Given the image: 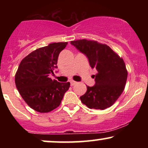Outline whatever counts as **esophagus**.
<instances>
[{
  "label": "esophagus",
  "mask_w": 148,
  "mask_h": 148,
  "mask_svg": "<svg viewBox=\"0 0 148 148\" xmlns=\"http://www.w3.org/2000/svg\"><path fill=\"white\" fill-rule=\"evenodd\" d=\"M77 84V82H76V81H73V80H71V81H70V84H71V86H74V85H75V84Z\"/></svg>",
  "instance_id": "34e87169"
}]
</instances>
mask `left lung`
Instances as JSON below:
<instances>
[{"instance_id": "obj_1", "label": "left lung", "mask_w": 148, "mask_h": 148, "mask_svg": "<svg viewBox=\"0 0 148 148\" xmlns=\"http://www.w3.org/2000/svg\"><path fill=\"white\" fill-rule=\"evenodd\" d=\"M79 51L85 54L92 68L97 73L95 84L87 86V91L80 97L81 102L89 108L104 110L111 106L125 89L127 70L123 59L108 46L97 41L79 40L72 41Z\"/></svg>"}]
</instances>
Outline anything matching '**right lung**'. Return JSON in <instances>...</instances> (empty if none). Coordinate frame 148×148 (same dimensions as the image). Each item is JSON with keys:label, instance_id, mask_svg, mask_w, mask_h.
Listing matches in <instances>:
<instances>
[{"label": "right lung", "instance_id": "obj_1", "mask_svg": "<svg viewBox=\"0 0 148 148\" xmlns=\"http://www.w3.org/2000/svg\"><path fill=\"white\" fill-rule=\"evenodd\" d=\"M67 42L49 44L33 51L20 62L15 84L25 103L37 112L48 113L60 106L70 83L49 78L57 68L59 53Z\"/></svg>", "mask_w": 148, "mask_h": 148}]
</instances>
